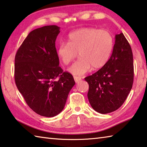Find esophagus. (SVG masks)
Masks as SVG:
<instances>
[{
  "mask_svg": "<svg viewBox=\"0 0 147 147\" xmlns=\"http://www.w3.org/2000/svg\"><path fill=\"white\" fill-rule=\"evenodd\" d=\"M81 79H82L81 77H80V76H74V81H75L76 83L78 82L80 80H81Z\"/></svg>",
  "mask_w": 147,
  "mask_h": 147,
  "instance_id": "esophagus-1",
  "label": "esophagus"
}]
</instances>
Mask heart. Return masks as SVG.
Returning a JSON list of instances; mask_svg holds the SVG:
<instances>
[{
  "label": "heart",
  "instance_id": "heart-1",
  "mask_svg": "<svg viewBox=\"0 0 147 147\" xmlns=\"http://www.w3.org/2000/svg\"><path fill=\"white\" fill-rule=\"evenodd\" d=\"M113 48V38L110 32L85 27L68 35L67 43H60L57 55L64 65L76 58H80L71 66L69 71L73 75L81 76L91 67L94 69L102 67L110 59Z\"/></svg>",
  "mask_w": 147,
  "mask_h": 147
}]
</instances>
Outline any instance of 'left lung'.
<instances>
[{
    "label": "left lung",
    "instance_id": "obj_1",
    "mask_svg": "<svg viewBox=\"0 0 147 147\" xmlns=\"http://www.w3.org/2000/svg\"><path fill=\"white\" fill-rule=\"evenodd\" d=\"M85 80L89 85V102L95 111L106 114L123 105L133 87L134 65L131 46L122 32L115 36L113 52L106 65Z\"/></svg>",
    "mask_w": 147,
    "mask_h": 147
}]
</instances>
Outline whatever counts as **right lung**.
<instances>
[{
    "label": "right lung",
    "instance_id": "obj_1",
    "mask_svg": "<svg viewBox=\"0 0 147 147\" xmlns=\"http://www.w3.org/2000/svg\"><path fill=\"white\" fill-rule=\"evenodd\" d=\"M60 27L48 25L31 31L14 59V80L26 103L34 112L53 117L61 112L73 76L59 66L55 41Z\"/></svg>",
    "mask_w": 147,
    "mask_h": 147
}]
</instances>
